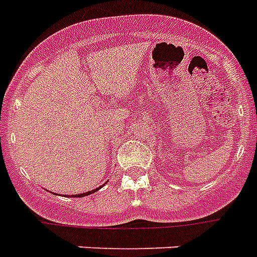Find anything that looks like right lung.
Returning a JSON list of instances; mask_svg holds the SVG:
<instances>
[{
	"mask_svg": "<svg viewBox=\"0 0 257 257\" xmlns=\"http://www.w3.org/2000/svg\"><path fill=\"white\" fill-rule=\"evenodd\" d=\"M103 187V184L100 187H98V188H95V190H91V191H87V192H83V194H78V195H65V196H67V198H83V196H87V195H91L94 194L95 191H98L99 188H102Z\"/></svg>",
	"mask_w": 257,
	"mask_h": 257,
	"instance_id": "add662e5",
	"label": "right lung"
}]
</instances>
